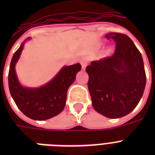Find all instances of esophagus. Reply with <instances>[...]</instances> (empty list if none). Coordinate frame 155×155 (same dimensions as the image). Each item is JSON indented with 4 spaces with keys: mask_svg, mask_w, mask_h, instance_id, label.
<instances>
[{
    "mask_svg": "<svg viewBox=\"0 0 155 155\" xmlns=\"http://www.w3.org/2000/svg\"><path fill=\"white\" fill-rule=\"evenodd\" d=\"M80 63H81V66H82V68L84 70L86 67H87V63H88V59L87 58H83L81 60H80Z\"/></svg>",
    "mask_w": 155,
    "mask_h": 155,
    "instance_id": "34e87169",
    "label": "esophagus"
}]
</instances>
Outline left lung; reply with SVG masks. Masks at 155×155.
Instances as JSON below:
<instances>
[{"mask_svg": "<svg viewBox=\"0 0 155 155\" xmlns=\"http://www.w3.org/2000/svg\"><path fill=\"white\" fill-rule=\"evenodd\" d=\"M116 42L114 53L92 61L86 68L93 108L109 118H120L132 112L144 92L147 76L142 54L126 35L109 33Z\"/></svg>", "mask_w": 155, "mask_h": 155, "instance_id": "8db88e82", "label": "left lung"}]
</instances>
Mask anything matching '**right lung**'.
I'll use <instances>...</instances> for the list:
<instances>
[{
	"instance_id": "1",
	"label": "right lung",
	"mask_w": 155,
	"mask_h": 155,
	"mask_svg": "<svg viewBox=\"0 0 155 155\" xmlns=\"http://www.w3.org/2000/svg\"><path fill=\"white\" fill-rule=\"evenodd\" d=\"M24 42L13 54L8 71L9 92L18 108L33 120H43L58 115L65 107L68 87L81 69L80 63L61 69L47 84L38 88L21 87L15 72V64L20 57Z\"/></svg>"
}]
</instances>
